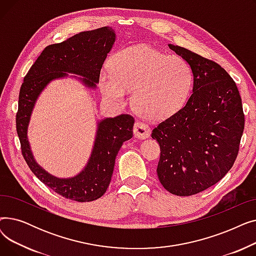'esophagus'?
<instances>
[{
    "label": "esophagus",
    "mask_w": 256,
    "mask_h": 256,
    "mask_svg": "<svg viewBox=\"0 0 256 256\" xmlns=\"http://www.w3.org/2000/svg\"><path fill=\"white\" fill-rule=\"evenodd\" d=\"M134 135L138 139H146L150 136V128L146 124L137 121L134 126Z\"/></svg>",
    "instance_id": "1"
}]
</instances>
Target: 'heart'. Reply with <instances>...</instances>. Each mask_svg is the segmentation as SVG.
<instances>
[{"label": "heart", "instance_id": "obj_1", "mask_svg": "<svg viewBox=\"0 0 256 256\" xmlns=\"http://www.w3.org/2000/svg\"><path fill=\"white\" fill-rule=\"evenodd\" d=\"M111 72L104 70L100 87L104 96L122 104L132 91L135 110L150 120H163L180 112L190 98L193 74L180 56L167 55L150 46H128L115 54Z\"/></svg>", "mask_w": 256, "mask_h": 256}]
</instances>
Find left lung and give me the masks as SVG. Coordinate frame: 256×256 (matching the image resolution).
<instances>
[{
    "label": "left lung",
    "instance_id": "1",
    "mask_svg": "<svg viewBox=\"0 0 256 256\" xmlns=\"http://www.w3.org/2000/svg\"><path fill=\"white\" fill-rule=\"evenodd\" d=\"M168 46L190 65L193 93L180 112L152 130L160 148L156 173L168 192L191 196L230 170L245 116L234 80L218 63L182 46Z\"/></svg>",
    "mask_w": 256,
    "mask_h": 256
}]
</instances>
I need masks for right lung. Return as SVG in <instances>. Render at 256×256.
Segmentation results:
<instances>
[{
  "label": "right lung",
  "mask_w": 256,
  "mask_h": 256,
  "mask_svg": "<svg viewBox=\"0 0 256 256\" xmlns=\"http://www.w3.org/2000/svg\"><path fill=\"white\" fill-rule=\"evenodd\" d=\"M115 39L116 34L111 26H102L46 46L26 74L20 90L16 132L24 160L36 178L52 191L78 202H89L106 193L120 147L132 137L135 119L130 115L121 114L98 121L87 165L78 176L70 178L54 176L37 164L28 140V126L37 98L52 80L74 74L80 76H70L80 80L86 87L96 88L102 64Z\"/></svg>",
  "instance_id": "add662e5"
}]
</instances>
